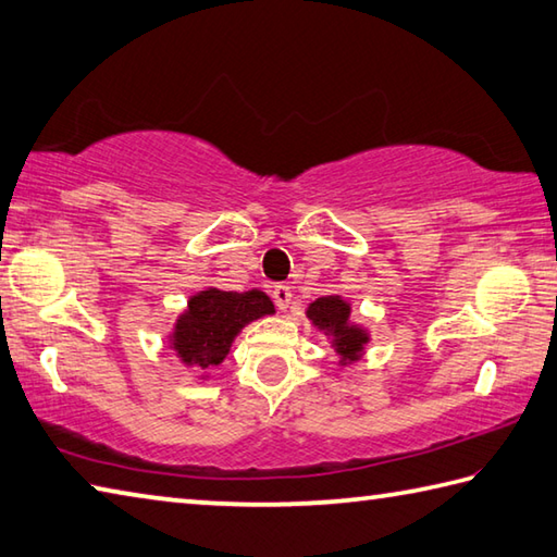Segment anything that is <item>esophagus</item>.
I'll return each mask as SVG.
<instances>
[{
  "instance_id": "obj_1",
  "label": "esophagus",
  "mask_w": 557,
  "mask_h": 557,
  "mask_svg": "<svg viewBox=\"0 0 557 557\" xmlns=\"http://www.w3.org/2000/svg\"><path fill=\"white\" fill-rule=\"evenodd\" d=\"M272 301H275L280 311H287L292 304V289L287 285H275V289H272Z\"/></svg>"
}]
</instances>
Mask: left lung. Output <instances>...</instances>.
I'll use <instances>...</instances> for the list:
<instances>
[{
    "label": "left lung",
    "instance_id": "8db88e82",
    "mask_svg": "<svg viewBox=\"0 0 557 557\" xmlns=\"http://www.w3.org/2000/svg\"><path fill=\"white\" fill-rule=\"evenodd\" d=\"M309 319L323 329V333L333 337L337 352L343 355V359H357L362 347L367 345V333L357 325H350V307L343 299L337 297H321L315 299L309 311Z\"/></svg>",
    "mask_w": 557,
    "mask_h": 557
}]
</instances>
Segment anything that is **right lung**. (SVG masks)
Returning <instances> with one entry per match:
<instances>
[{
    "label": "right lung",
    "mask_w": 557,
    "mask_h": 557,
    "mask_svg": "<svg viewBox=\"0 0 557 557\" xmlns=\"http://www.w3.org/2000/svg\"><path fill=\"white\" fill-rule=\"evenodd\" d=\"M275 307L268 294L205 289L195 294L173 333V350L188 367L210 369L220 364L228 352V345L246 323L272 313Z\"/></svg>",
    "instance_id": "1"
}]
</instances>
